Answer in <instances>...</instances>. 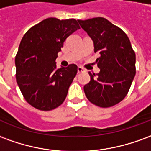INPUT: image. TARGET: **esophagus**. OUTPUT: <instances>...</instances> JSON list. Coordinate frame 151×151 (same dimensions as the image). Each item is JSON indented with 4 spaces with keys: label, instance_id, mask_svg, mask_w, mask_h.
Returning <instances> with one entry per match:
<instances>
[{
    "label": "esophagus",
    "instance_id": "obj_1",
    "mask_svg": "<svg viewBox=\"0 0 151 151\" xmlns=\"http://www.w3.org/2000/svg\"><path fill=\"white\" fill-rule=\"evenodd\" d=\"M83 72H86V70L83 69V68H82V67H78V73Z\"/></svg>",
    "mask_w": 151,
    "mask_h": 151
}]
</instances>
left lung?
Listing matches in <instances>:
<instances>
[{
    "label": "left lung",
    "mask_w": 151,
    "mask_h": 151,
    "mask_svg": "<svg viewBox=\"0 0 151 151\" xmlns=\"http://www.w3.org/2000/svg\"><path fill=\"white\" fill-rule=\"evenodd\" d=\"M94 42L97 65L100 72L89 73L91 81L84 86L88 100L100 108L119 104L129 91L136 73V56L129 39L120 27L106 18L78 20Z\"/></svg>",
    "instance_id": "left-lung-1"
}]
</instances>
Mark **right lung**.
<instances>
[{"label": "right lung", "instance_id": "obj_1", "mask_svg": "<svg viewBox=\"0 0 151 151\" xmlns=\"http://www.w3.org/2000/svg\"><path fill=\"white\" fill-rule=\"evenodd\" d=\"M79 28L73 18H49L30 28L22 39L15 56L16 80L25 99L36 109L51 111L65 101L78 66L58 69L55 60L66 38Z\"/></svg>", "mask_w": 151, "mask_h": 151}]
</instances>
